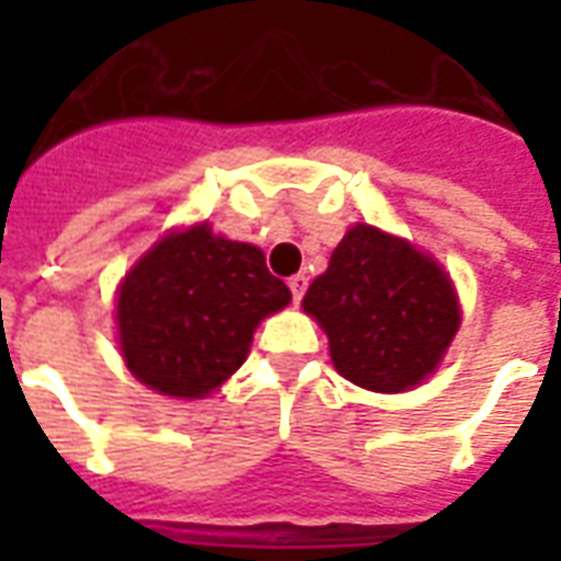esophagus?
I'll return each mask as SVG.
<instances>
[{
    "mask_svg": "<svg viewBox=\"0 0 561 561\" xmlns=\"http://www.w3.org/2000/svg\"><path fill=\"white\" fill-rule=\"evenodd\" d=\"M288 288H291L294 304H300V300H304L306 288H309V279H306L304 273H297V276H291V279H288Z\"/></svg>",
    "mask_w": 561,
    "mask_h": 561,
    "instance_id": "34e87169",
    "label": "esophagus"
}]
</instances>
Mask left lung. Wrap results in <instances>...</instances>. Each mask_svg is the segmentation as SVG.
<instances>
[{"label":"left lung","mask_w":561,"mask_h":561,"mask_svg":"<svg viewBox=\"0 0 561 561\" xmlns=\"http://www.w3.org/2000/svg\"><path fill=\"white\" fill-rule=\"evenodd\" d=\"M304 309L328 333L336 373L376 393H402L433 376L459 330L445 267L364 221L333 249Z\"/></svg>","instance_id":"left-lung-1"}]
</instances>
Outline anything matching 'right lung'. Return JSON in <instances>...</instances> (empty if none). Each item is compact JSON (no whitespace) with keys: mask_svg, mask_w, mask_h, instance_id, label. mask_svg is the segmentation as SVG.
<instances>
[{"mask_svg":"<svg viewBox=\"0 0 561 561\" xmlns=\"http://www.w3.org/2000/svg\"><path fill=\"white\" fill-rule=\"evenodd\" d=\"M288 304L257 245L201 221L164 233L119 282V352L149 390L204 400L243 366L257 324Z\"/></svg>","mask_w":561,"mask_h":561,"instance_id":"obj_1","label":"right lung"}]
</instances>
